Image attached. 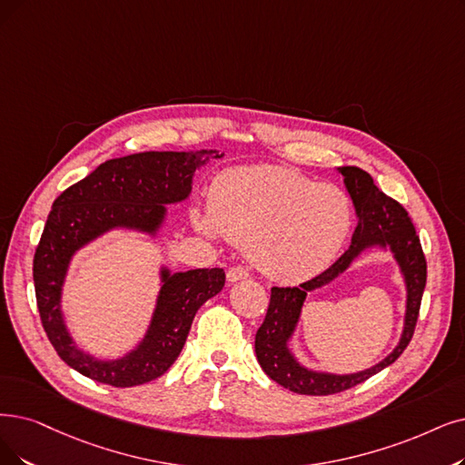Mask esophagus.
<instances>
[{"label":"esophagus","mask_w":465,"mask_h":465,"mask_svg":"<svg viewBox=\"0 0 465 465\" xmlns=\"http://www.w3.org/2000/svg\"><path fill=\"white\" fill-rule=\"evenodd\" d=\"M248 276H250L248 269L240 267V265H236V267H231V269L227 271V281H229V282H238V281H244V278H248Z\"/></svg>","instance_id":"1"}]
</instances>
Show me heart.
Wrapping results in <instances>:
<instances>
[{
    "instance_id": "obj_1",
    "label": "heart",
    "mask_w": 465,
    "mask_h": 465,
    "mask_svg": "<svg viewBox=\"0 0 465 465\" xmlns=\"http://www.w3.org/2000/svg\"><path fill=\"white\" fill-rule=\"evenodd\" d=\"M194 225L210 236L223 234L265 276L300 282L326 269L352 227L347 194L302 173L252 165L221 173L208 206L196 208Z\"/></svg>"
}]
</instances>
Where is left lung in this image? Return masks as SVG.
Listing matches in <instances>:
<instances>
[{
    "label": "left lung",
    "instance_id": "1",
    "mask_svg": "<svg viewBox=\"0 0 465 465\" xmlns=\"http://www.w3.org/2000/svg\"><path fill=\"white\" fill-rule=\"evenodd\" d=\"M338 172L343 177L345 189L359 217V225L355 232H352L349 250L324 272L300 286H274L271 290V303L265 321L255 333V355L263 368V372L278 385L300 395L321 397L341 393L345 389L355 387L381 372L389 364H393L414 336L421 295L427 281L425 255L421 252L420 236L416 232L412 219L408 217V212L397 200L383 194L374 184V179L364 170L355 168V165H343V168H338ZM374 245L391 249L405 276L407 312L400 345L381 363L355 375L340 377L317 373L316 371L300 365L289 351L287 341L299 322L306 293L335 280L364 249Z\"/></svg>",
    "mask_w": 465,
    "mask_h": 465
}]
</instances>
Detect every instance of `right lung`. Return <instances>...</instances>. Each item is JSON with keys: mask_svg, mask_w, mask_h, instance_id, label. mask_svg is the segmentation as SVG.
Segmentation results:
<instances>
[{"mask_svg": "<svg viewBox=\"0 0 465 465\" xmlns=\"http://www.w3.org/2000/svg\"><path fill=\"white\" fill-rule=\"evenodd\" d=\"M217 151L139 153L106 160L53 202L34 255V288L40 319L57 355L80 374L113 387H134L160 378L187 341L196 311L225 286L223 269L172 272L162 267V288L141 343L127 355L101 361L72 340L61 311L63 284L74 253L113 229L154 236L165 203L187 200L196 168Z\"/></svg>", "mask_w": 465, "mask_h": 465, "instance_id": "obj_1", "label": "right lung"}]
</instances>
